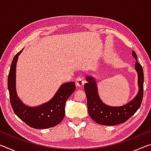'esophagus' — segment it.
Masks as SVG:
<instances>
[{"mask_svg": "<svg viewBox=\"0 0 151 151\" xmlns=\"http://www.w3.org/2000/svg\"><path fill=\"white\" fill-rule=\"evenodd\" d=\"M75 83L76 85L78 87H83L84 86V84H85V81H84L83 78L78 76V77H77L76 79Z\"/></svg>", "mask_w": 151, "mask_h": 151, "instance_id": "1", "label": "esophagus"}]
</instances>
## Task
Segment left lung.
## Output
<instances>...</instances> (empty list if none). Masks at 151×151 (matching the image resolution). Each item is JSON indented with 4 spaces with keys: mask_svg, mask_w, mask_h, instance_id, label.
Returning <instances> with one entry per match:
<instances>
[{
    "mask_svg": "<svg viewBox=\"0 0 151 151\" xmlns=\"http://www.w3.org/2000/svg\"><path fill=\"white\" fill-rule=\"evenodd\" d=\"M132 55L137 61L134 67L138 74L139 91L134 98L124 105L111 106L104 104L99 95L95 78L91 75L86 76L87 83L84 88L87 99L88 112L91 119L98 124L113 126L123 123L137 111L142 103L144 73L142 66L138 63L137 55L134 50H132Z\"/></svg>",
    "mask_w": 151,
    "mask_h": 151,
    "instance_id": "8db88e82",
    "label": "left lung"
}]
</instances>
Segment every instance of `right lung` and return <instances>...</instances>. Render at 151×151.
<instances>
[{
	"instance_id": "add662e5",
	"label": "right lung",
	"mask_w": 151,
	"mask_h": 151,
	"mask_svg": "<svg viewBox=\"0 0 151 151\" xmlns=\"http://www.w3.org/2000/svg\"><path fill=\"white\" fill-rule=\"evenodd\" d=\"M23 48L14 57L8 76V88L10 101L14 113L33 129H45L56 126L62 121L65 115V103L76 86L74 82L64 83L49 101L37 106L24 104L18 97L16 89V67L19 56Z\"/></svg>"
}]
</instances>
